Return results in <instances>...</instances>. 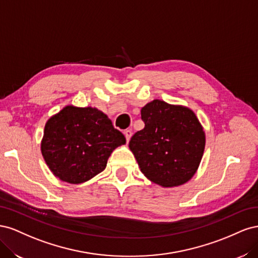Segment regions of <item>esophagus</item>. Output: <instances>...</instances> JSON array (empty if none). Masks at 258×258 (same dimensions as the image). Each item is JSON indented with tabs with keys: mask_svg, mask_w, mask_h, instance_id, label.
<instances>
[{
	"mask_svg": "<svg viewBox=\"0 0 258 258\" xmlns=\"http://www.w3.org/2000/svg\"><path fill=\"white\" fill-rule=\"evenodd\" d=\"M123 135H124V137H126V141H127V142H129V140H130V138H131V135H132L131 130H129V129L124 130V131H123Z\"/></svg>",
	"mask_w": 258,
	"mask_h": 258,
	"instance_id": "obj_1",
	"label": "esophagus"
}]
</instances>
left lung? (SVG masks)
<instances>
[{"mask_svg": "<svg viewBox=\"0 0 258 258\" xmlns=\"http://www.w3.org/2000/svg\"><path fill=\"white\" fill-rule=\"evenodd\" d=\"M145 126L129 142L141 172L162 187L183 185L196 173L206 135L196 114L182 105L153 100L141 110Z\"/></svg>", "mask_w": 258, "mask_h": 258, "instance_id": "obj_1", "label": "left lung"}]
</instances>
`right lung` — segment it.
Listing matches in <instances>:
<instances>
[{
    "label": "right lung",
    "instance_id": "add662e5",
    "mask_svg": "<svg viewBox=\"0 0 258 258\" xmlns=\"http://www.w3.org/2000/svg\"><path fill=\"white\" fill-rule=\"evenodd\" d=\"M126 138L96 107L67 105L45 124L41 151L54 176L70 184L89 181Z\"/></svg>",
    "mask_w": 258,
    "mask_h": 258
}]
</instances>
